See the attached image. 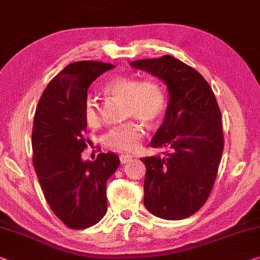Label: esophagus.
<instances>
[{
	"instance_id": "1",
	"label": "esophagus",
	"mask_w": 260,
	"mask_h": 260,
	"mask_svg": "<svg viewBox=\"0 0 260 260\" xmlns=\"http://www.w3.org/2000/svg\"><path fill=\"white\" fill-rule=\"evenodd\" d=\"M131 159H133V157H131V155H127V154H121L119 155V162L122 164H126V162H129Z\"/></svg>"
}]
</instances>
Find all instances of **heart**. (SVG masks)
Here are the masks:
<instances>
[{
  "label": "heart",
  "mask_w": 260,
  "mask_h": 260,
  "mask_svg": "<svg viewBox=\"0 0 260 260\" xmlns=\"http://www.w3.org/2000/svg\"><path fill=\"white\" fill-rule=\"evenodd\" d=\"M103 94L126 103V118H137L146 126L154 129L160 124L167 108L166 94L153 80H139L134 77L117 75L102 87ZM83 119L90 127L102 123L101 109L95 100L88 98L83 106ZM144 137L143 127L135 122L115 127L105 138L107 147L119 152H134Z\"/></svg>",
  "instance_id": "obj_1"
}]
</instances>
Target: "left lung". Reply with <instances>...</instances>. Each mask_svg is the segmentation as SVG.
<instances>
[{"mask_svg": "<svg viewBox=\"0 0 260 260\" xmlns=\"http://www.w3.org/2000/svg\"><path fill=\"white\" fill-rule=\"evenodd\" d=\"M161 79L170 103L151 142L169 151L145 157L144 205L154 216L177 221L191 216L213 190L224 149L222 115L209 83L197 70L171 55L131 62Z\"/></svg>", "mask_w": 260, "mask_h": 260, "instance_id": "left-lung-1", "label": "left lung"}]
</instances>
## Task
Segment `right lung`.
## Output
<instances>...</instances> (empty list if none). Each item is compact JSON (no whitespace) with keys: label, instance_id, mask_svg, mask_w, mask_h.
I'll return each mask as SVG.
<instances>
[{"label":"right lung","instance_id":"obj_1","mask_svg":"<svg viewBox=\"0 0 260 260\" xmlns=\"http://www.w3.org/2000/svg\"><path fill=\"white\" fill-rule=\"evenodd\" d=\"M114 65L75 61L51 80L39 100L32 126V162L44 197L70 229L81 230L107 213V181L118 169L114 153L82 161L87 123L83 106L95 79Z\"/></svg>","mask_w":260,"mask_h":260}]
</instances>
